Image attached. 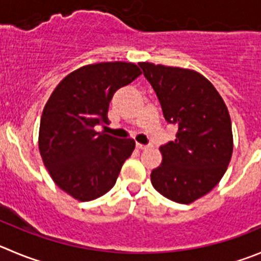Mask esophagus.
I'll list each match as a JSON object with an SVG mask.
<instances>
[{"label": "esophagus", "mask_w": 261, "mask_h": 261, "mask_svg": "<svg viewBox=\"0 0 261 261\" xmlns=\"http://www.w3.org/2000/svg\"><path fill=\"white\" fill-rule=\"evenodd\" d=\"M136 147H137L138 150H147V148L150 147V145H141V143H137Z\"/></svg>", "instance_id": "1"}]
</instances>
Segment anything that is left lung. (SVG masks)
Instances as JSON below:
<instances>
[{
	"mask_svg": "<svg viewBox=\"0 0 261 261\" xmlns=\"http://www.w3.org/2000/svg\"><path fill=\"white\" fill-rule=\"evenodd\" d=\"M175 140L160 147L163 163L151 173L153 188L178 203H191L219 183L233 152L232 123L217 89L195 70L140 63Z\"/></svg>",
	"mask_w": 261,
	"mask_h": 261,
	"instance_id": "1",
	"label": "left lung"
}]
</instances>
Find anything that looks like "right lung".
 I'll return each instance as SVG.
<instances>
[{
  "mask_svg": "<svg viewBox=\"0 0 261 261\" xmlns=\"http://www.w3.org/2000/svg\"><path fill=\"white\" fill-rule=\"evenodd\" d=\"M141 70L132 63H100L73 71L59 83L43 109L38 146L54 182L79 201H91L114 187L124 161L136 147L96 132L109 124L114 93Z\"/></svg>",
  "mask_w": 261,
  "mask_h": 261,
  "instance_id": "obj_1",
  "label": "right lung"
}]
</instances>
